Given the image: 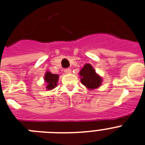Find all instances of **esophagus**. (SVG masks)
<instances>
[{
  "label": "esophagus",
  "mask_w": 145,
  "mask_h": 145,
  "mask_svg": "<svg viewBox=\"0 0 145 145\" xmlns=\"http://www.w3.org/2000/svg\"><path fill=\"white\" fill-rule=\"evenodd\" d=\"M64 72L65 74H70L71 72V69H64Z\"/></svg>",
  "instance_id": "1"
}]
</instances>
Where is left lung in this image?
Returning <instances> with one entry per match:
<instances>
[{
  "label": "left lung",
  "instance_id": "1",
  "mask_svg": "<svg viewBox=\"0 0 145 145\" xmlns=\"http://www.w3.org/2000/svg\"><path fill=\"white\" fill-rule=\"evenodd\" d=\"M80 79L82 85L87 88L93 90L100 87L102 82V78L97 74L95 69L90 64L87 63L80 71Z\"/></svg>",
  "mask_w": 145,
  "mask_h": 145
}]
</instances>
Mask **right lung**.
<instances>
[{"label":"right lung","instance_id":"1","mask_svg":"<svg viewBox=\"0 0 145 145\" xmlns=\"http://www.w3.org/2000/svg\"><path fill=\"white\" fill-rule=\"evenodd\" d=\"M58 79L59 76L57 74H53L50 71H46L44 76V81L46 83V89L50 90L55 88L57 85Z\"/></svg>","mask_w":145,"mask_h":145}]
</instances>
